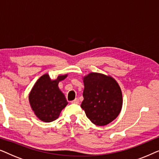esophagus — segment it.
I'll use <instances>...</instances> for the list:
<instances>
[{"label":"esophagus","instance_id":"obj_1","mask_svg":"<svg viewBox=\"0 0 159 159\" xmlns=\"http://www.w3.org/2000/svg\"><path fill=\"white\" fill-rule=\"evenodd\" d=\"M71 103H74V104H79L80 103V100L78 98H76L75 100H74V101L71 102Z\"/></svg>","mask_w":159,"mask_h":159}]
</instances>
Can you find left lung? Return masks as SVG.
I'll return each mask as SVG.
<instances>
[{
  "mask_svg": "<svg viewBox=\"0 0 159 159\" xmlns=\"http://www.w3.org/2000/svg\"><path fill=\"white\" fill-rule=\"evenodd\" d=\"M84 100L81 108L95 125L105 126L114 121L122 107V93L114 78L91 72L83 77Z\"/></svg>",
  "mask_w": 159,
  "mask_h": 159,
  "instance_id": "8db88e82",
  "label": "left lung"
}]
</instances>
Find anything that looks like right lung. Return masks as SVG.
Segmentation results:
<instances>
[{"instance_id": "right-lung-1", "label": "right lung", "mask_w": 159, "mask_h": 159, "mask_svg": "<svg viewBox=\"0 0 159 159\" xmlns=\"http://www.w3.org/2000/svg\"><path fill=\"white\" fill-rule=\"evenodd\" d=\"M68 75H59L51 80L48 74L43 75L34 84L29 95V101L34 114L41 121L51 122L58 118L67 102L58 84Z\"/></svg>"}]
</instances>
